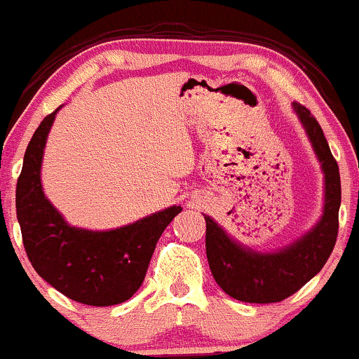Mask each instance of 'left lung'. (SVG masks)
Segmentation results:
<instances>
[{
  "instance_id": "obj_1",
  "label": "left lung",
  "mask_w": 359,
  "mask_h": 359,
  "mask_svg": "<svg viewBox=\"0 0 359 359\" xmlns=\"http://www.w3.org/2000/svg\"><path fill=\"white\" fill-rule=\"evenodd\" d=\"M325 173L324 215L312 230L286 249L259 254L233 242L210 216L206 219V255L215 281L231 298L247 303L283 302L305 286L332 254L339 231L341 177L317 119L294 104Z\"/></svg>"
}]
</instances>
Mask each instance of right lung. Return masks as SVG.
<instances>
[{"instance_id": "right-lung-1", "label": "right lung", "mask_w": 359, "mask_h": 359, "mask_svg": "<svg viewBox=\"0 0 359 359\" xmlns=\"http://www.w3.org/2000/svg\"><path fill=\"white\" fill-rule=\"evenodd\" d=\"M57 109L34 133L17 182V218L27 257L37 274L71 300L110 306L143 285L156 242L182 211L172 206L128 226L90 231L69 226L46 199L41 163Z\"/></svg>"}]
</instances>
